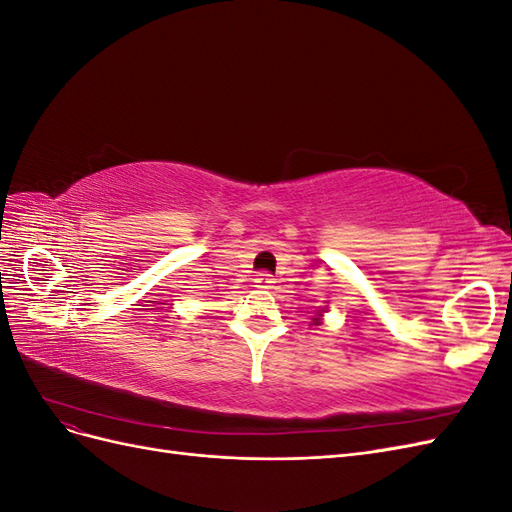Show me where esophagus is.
I'll use <instances>...</instances> for the list:
<instances>
[{"label":"esophagus","mask_w":512,"mask_h":512,"mask_svg":"<svg viewBox=\"0 0 512 512\" xmlns=\"http://www.w3.org/2000/svg\"><path fill=\"white\" fill-rule=\"evenodd\" d=\"M254 284H256V288H271V286L275 284V280H273L271 273L262 271V273H258V275L254 277Z\"/></svg>","instance_id":"34e87169"}]
</instances>
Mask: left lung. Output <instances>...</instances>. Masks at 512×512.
<instances>
[{
	"label": "left lung",
	"instance_id": "obj_1",
	"mask_svg": "<svg viewBox=\"0 0 512 512\" xmlns=\"http://www.w3.org/2000/svg\"><path fill=\"white\" fill-rule=\"evenodd\" d=\"M314 324H318V318H314Z\"/></svg>",
	"mask_w": 512,
	"mask_h": 512
}]
</instances>
